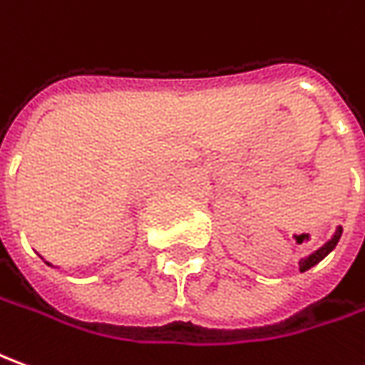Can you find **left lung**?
Returning <instances> with one entry per match:
<instances>
[{
	"label": "left lung",
	"mask_w": 365,
	"mask_h": 365,
	"mask_svg": "<svg viewBox=\"0 0 365 365\" xmlns=\"http://www.w3.org/2000/svg\"><path fill=\"white\" fill-rule=\"evenodd\" d=\"M339 237H341V227L338 225L336 234L331 235V240H329V242H326V244L322 245L319 250H316L314 254H309L307 257H302V259H299V272H306V269H309V267H314L316 264H319V262H322V259H324V257H326V255H328L329 252L338 245Z\"/></svg>",
	"instance_id": "obj_1"
}]
</instances>
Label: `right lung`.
<instances>
[{"instance_id": "1", "label": "right lung", "mask_w": 365, "mask_h": 365, "mask_svg": "<svg viewBox=\"0 0 365 365\" xmlns=\"http://www.w3.org/2000/svg\"><path fill=\"white\" fill-rule=\"evenodd\" d=\"M47 266H51V264H47Z\"/></svg>"}]
</instances>
